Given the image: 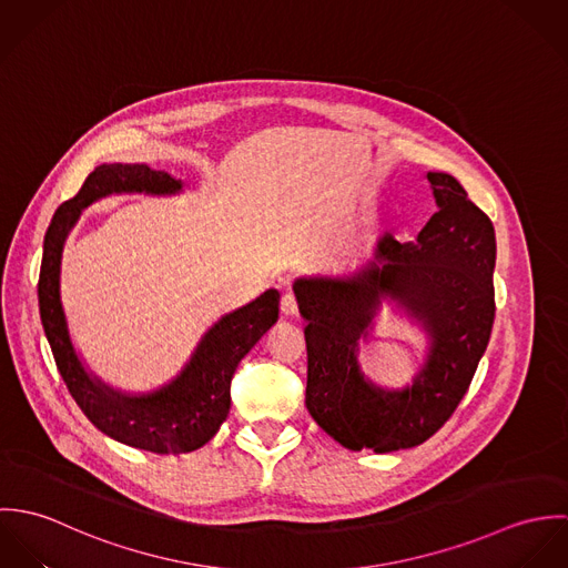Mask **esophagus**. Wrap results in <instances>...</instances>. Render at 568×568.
Masks as SVG:
<instances>
[{
  "label": "esophagus",
  "mask_w": 568,
  "mask_h": 568,
  "mask_svg": "<svg viewBox=\"0 0 568 568\" xmlns=\"http://www.w3.org/2000/svg\"><path fill=\"white\" fill-rule=\"evenodd\" d=\"M280 308L286 317H297L300 315V306H297V300L293 293H284L282 295V302H280Z\"/></svg>",
  "instance_id": "1"
}]
</instances>
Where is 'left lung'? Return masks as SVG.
Segmentation results:
<instances>
[{
    "label": "left lung",
    "mask_w": 568,
    "mask_h": 568,
    "mask_svg": "<svg viewBox=\"0 0 568 568\" xmlns=\"http://www.w3.org/2000/svg\"><path fill=\"white\" fill-rule=\"evenodd\" d=\"M437 212L413 243L389 232L372 257L345 275H304L293 284L308 347L306 406L349 450L394 453L424 444L466 396L494 324L496 239L486 214L446 172H426ZM383 303L427 336L412 383L392 390L359 369L357 347Z\"/></svg>",
    "instance_id": "8db88e82"
}]
</instances>
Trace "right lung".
Returning <instances> with one entry per match:
<instances>
[{"mask_svg":"<svg viewBox=\"0 0 568 568\" xmlns=\"http://www.w3.org/2000/svg\"><path fill=\"white\" fill-rule=\"evenodd\" d=\"M183 181L146 163H102L65 201L43 241L39 311L57 367L89 422L131 448L176 455L205 446L230 415V385L239 363L280 317V293L264 291L253 302L223 315L196 343L181 372L153 392H122L95 376L81 358L61 300V264L70 232L82 210L111 194L172 196Z\"/></svg>","mask_w":568,"mask_h":568,"instance_id":"right-lung-1","label":"right lung"}]
</instances>
